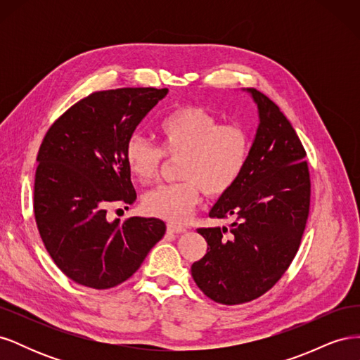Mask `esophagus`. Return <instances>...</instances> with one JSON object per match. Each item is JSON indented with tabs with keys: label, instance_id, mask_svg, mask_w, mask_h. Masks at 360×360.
<instances>
[{
	"label": "esophagus",
	"instance_id": "esophagus-1",
	"mask_svg": "<svg viewBox=\"0 0 360 360\" xmlns=\"http://www.w3.org/2000/svg\"><path fill=\"white\" fill-rule=\"evenodd\" d=\"M167 230H168V233H172V234H183V233H186V228L181 226V225H177V224H168Z\"/></svg>",
	"mask_w": 360,
	"mask_h": 360
}]
</instances>
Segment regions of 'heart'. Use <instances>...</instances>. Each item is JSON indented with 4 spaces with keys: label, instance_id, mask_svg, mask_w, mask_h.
Listing matches in <instances>:
<instances>
[{
    "label": "heart",
    "instance_id": "heart-1",
    "mask_svg": "<svg viewBox=\"0 0 360 360\" xmlns=\"http://www.w3.org/2000/svg\"><path fill=\"white\" fill-rule=\"evenodd\" d=\"M160 147L132 135L124 146V160L141 183L153 181L168 159H179L172 184H162L146 193L144 210L171 222H184L197 209L201 193L221 197L243 174L250 153V136L237 123L219 118L197 105H183L158 123Z\"/></svg>",
    "mask_w": 360,
    "mask_h": 360
}]
</instances>
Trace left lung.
<instances>
[{"mask_svg":"<svg viewBox=\"0 0 360 360\" xmlns=\"http://www.w3.org/2000/svg\"><path fill=\"white\" fill-rule=\"evenodd\" d=\"M259 124L246 168L210 212L228 228H200L207 254L192 278L216 303L240 304L263 296L285 274L307 226L311 179L300 139L275 102L255 89Z\"/></svg>","mask_w":360,"mask_h":360,"instance_id":"1","label":"left lung"}]
</instances>
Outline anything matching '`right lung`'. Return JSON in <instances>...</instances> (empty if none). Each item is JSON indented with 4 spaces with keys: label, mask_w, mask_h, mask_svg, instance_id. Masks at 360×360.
Listing matches in <instances>:
<instances>
[{
    "label": "right lung",
    "mask_w": 360,
    "mask_h": 360,
    "mask_svg": "<svg viewBox=\"0 0 360 360\" xmlns=\"http://www.w3.org/2000/svg\"><path fill=\"white\" fill-rule=\"evenodd\" d=\"M168 89L103 90L60 115L43 138L34 217L53 263L76 284L108 290L132 276L167 231L156 217L106 219L111 204H134L126 141Z\"/></svg>",
    "instance_id": "1"
}]
</instances>
